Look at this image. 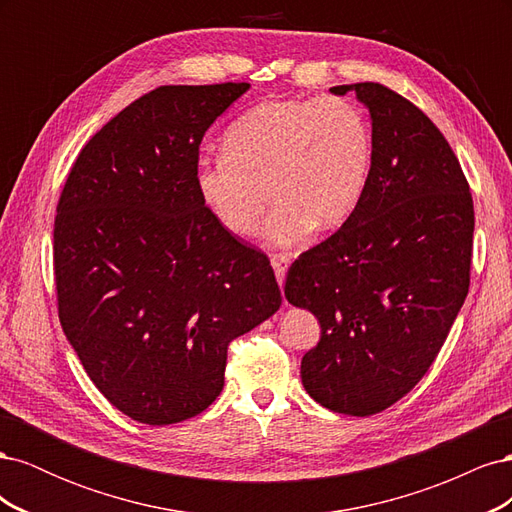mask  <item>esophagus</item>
Instances as JSON below:
<instances>
[{
  "label": "esophagus",
  "mask_w": 512,
  "mask_h": 512,
  "mask_svg": "<svg viewBox=\"0 0 512 512\" xmlns=\"http://www.w3.org/2000/svg\"><path fill=\"white\" fill-rule=\"evenodd\" d=\"M288 265H290V258H288L286 254H273L271 267H273V271H275V277H277V282H280V286H282L284 280H286Z\"/></svg>",
  "instance_id": "34e87169"
}]
</instances>
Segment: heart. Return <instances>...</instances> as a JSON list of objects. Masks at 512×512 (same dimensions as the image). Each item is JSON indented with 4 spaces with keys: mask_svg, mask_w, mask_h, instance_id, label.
<instances>
[{
    "mask_svg": "<svg viewBox=\"0 0 512 512\" xmlns=\"http://www.w3.org/2000/svg\"><path fill=\"white\" fill-rule=\"evenodd\" d=\"M222 145L220 156L198 160L196 192L237 237L256 235L275 198L262 232L271 247L342 226L361 203L374 151L361 108L337 96L260 102L232 123Z\"/></svg>",
    "mask_w": 512,
    "mask_h": 512,
    "instance_id": "1",
    "label": "heart"
}]
</instances>
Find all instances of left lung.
Instances as JSON below:
<instances>
[{
	"mask_svg": "<svg viewBox=\"0 0 512 512\" xmlns=\"http://www.w3.org/2000/svg\"><path fill=\"white\" fill-rule=\"evenodd\" d=\"M371 119V170L335 235L292 262L284 294L312 312L320 342L301 380L320 406L382 412L425 376L468 297L474 207L451 145L378 83L331 87Z\"/></svg>",
	"mask_w": 512,
	"mask_h": 512,
	"instance_id": "1",
	"label": "left lung"
}]
</instances>
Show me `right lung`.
Listing matches in <instances>:
<instances>
[{
  "label": "right lung",
  "mask_w": 512,
  "mask_h": 512,
  "mask_svg": "<svg viewBox=\"0 0 512 512\" xmlns=\"http://www.w3.org/2000/svg\"><path fill=\"white\" fill-rule=\"evenodd\" d=\"M250 83L166 85L91 136L53 232L59 320L98 391L145 425L222 393L226 350L282 305L269 258L203 205L198 145Z\"/></svg>",
  "instance_id": "right-lung-1"
}]
</instances>
